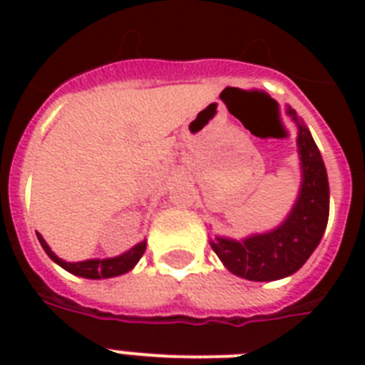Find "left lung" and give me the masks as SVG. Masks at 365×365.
<instances>
[{"mask_svg":"<svg viewBox=\"0 0 365 365\" xmlns=\"http://www.w3.org/2000/svg\"><path fill=\"white\" fill-rule=\"evenodd\" d=\"M286 115L297 126L301 166L299 195L289 214L267 233L250 235L242 240L217 235L210 240L212 250L229 271L254 282L280 280L299 271L317 250L328 225L329 183L322 155L295 110L288 106Z\"/></svg>","mask_w":365,"mask_h":365,"instance_id":"1","label":"left lung"}]
</instances>
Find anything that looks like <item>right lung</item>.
Wrapping results in <instances>:
<instances>
[{
    "mask_svg": "<svg viewBox=\"0 0 365 365\" xmlns=\"http://www.w3.org/2000/svg\"><path fill=\"white\" fill-rule=\"evenodd\" d=\"M37 239H39L43 250L47 252L48 257H51L56 265H60L62 269L71 272V274H77V277H83V278H93V280H100V278H113L132 271V269L136 267L138 261H140V257L143 255V252H145V246H148V242L142 240V242H138L136 246H132L130 250H126L125 254L117 255V257H108V259H87V261H77V263H70V261L60 259L58 255L48 248V244L45 242V239H43L39 233H37Z\"/></svg>",
    "mask_w": 365,
    "mask_h": 365,
    "instance_id": "add662e5",
    "label": "right lung"
}]
</instances>
